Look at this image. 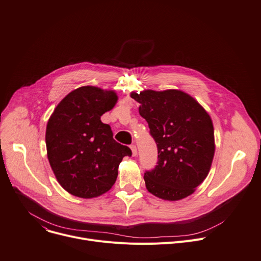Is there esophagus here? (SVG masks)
Listing matches in <instances>:
<instances>
[{
	"mask_svg": "<svg viewBox=\"0 0 261 261\" xmlns=\"http://www.w3.org/2000/svg\"><path fill=\"white\" fill-rule=\"evenodd\" d=\"M130 149L132 151V156H136L137 155V148H136V146L135 145H131Z\"/></svg>",
	"mask_w": 261,
	"mask_h": 261,
	"instance_id": "1",
	"label": "esophagus"
}]
</instances>
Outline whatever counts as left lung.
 I'll return each mask as SVG.
<instances>
[{
    "label": "left lung",
    "mask_w": 261,
    "mask_h": 261,
    "mask_svg": "<svg viewBox=\"0 0 261 261\" xmlns=\"http://www.w3.org/2000/svg\"><path fill=\"white\" fill-rule=\"evenodd\" d=\"M138 111L149 124L158 149V164L145 173L148 192L167 201L195 193L207 177L215 156L210 115L188 93L178 89L132 91Z\"/></svg>",
    "instance_id": "obj_1"
}]
</instances>
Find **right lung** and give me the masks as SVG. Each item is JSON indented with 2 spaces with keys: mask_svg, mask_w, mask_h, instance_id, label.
Here are the masks:
<instances>
[{
  "mask_svg": "<svg viewBox=\"0 0 261 261\" xmlns=\"http://www.w3.org/2000/svg\"><path fill=\"white\" fill-rule=\"evenodd\" d=\"M116 102L114 90L82 86L65 96L49 118L46 154L57 181L70 195L91 199L107 193L121 161L132 154L101 121Z\"/></svg>",
  "mask_w": 261,
  "mask_h": 261,
  "instance_id": "1",
  "label": "right lung"
}]
</instances>
